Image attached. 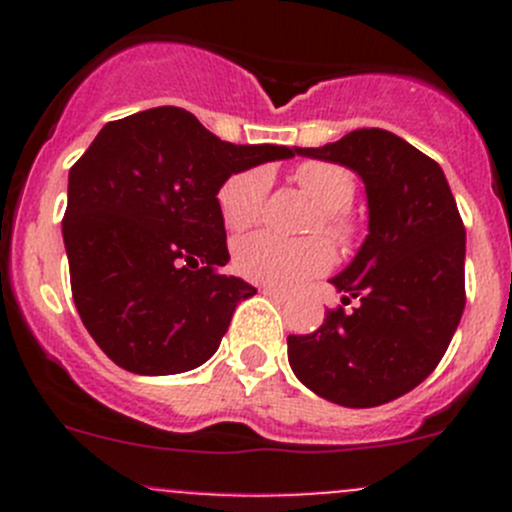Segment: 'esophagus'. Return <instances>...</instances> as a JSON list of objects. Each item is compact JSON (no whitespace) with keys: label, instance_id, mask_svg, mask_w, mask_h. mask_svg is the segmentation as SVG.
Segmentation results:
<instances>
[{"label":"esophagus","instance_id":"esophagus-1","mask_svg":"<svg viewBox=\"0 0 512 512\" xmlns=\"http://www.w3.org/2000/svg\"><path fill=\"white\" fill-rule=\"evenodd\" d=\"M262 294H265V297H270V299H275V302H280V304L289 302V297H287V294H285V292H280V289L262 287Z\"/></svg>","mask_w":512,"mask_h":512}]
</instances>
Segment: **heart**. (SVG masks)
I'll list each match as a JSON object with an SVG mask.
<instances>
[{"mask_svg":"<svg viewBox=\"0 0 512 512\" xmlns=\"http://www.w3.org/2000/svg\"><path fill=\"white\" fill-rule=\"evenodd\" d=\"M297 183L319 205L314 227H322L337 240L347 242L354 235V220L347 213L356 180L347 168L324 160H309L294 170ZM270 173L250 168L230 175L218 193L220 215L227 230H247L257 223L265 205ZM232 265L242 277L275 289H297L314 277L324 275L334 265V247L324 237L282 240L272 232H255L240 237L232 247Z\"/></svg>","mask_w":512,"mask_h":512,"instance_id":"heart-1","label":"heart"}]
</instances>
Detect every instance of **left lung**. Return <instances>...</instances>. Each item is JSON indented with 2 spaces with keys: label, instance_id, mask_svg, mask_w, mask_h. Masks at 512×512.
Segmentation results:
<instances>
[{
  "label": "left lung",
  "instance_id": "1",
  "mask_svg": "<svg viewBox=\"0 0 512 512\" xmlns=\"http://www.w3.org/2000/svg\"><path fill=\"white\" fill-rule=\"evenodd\" d=\"M297 156L354 170L369 235L332 277L342 302L312 334H289L287 359L332 404L371 409L416 389L446 354L466 307V227L441 165L381 128H359Z\"/></svg>",
  "mask_w": 512,
  "mask_h": 512
}]
</instances>
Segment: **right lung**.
Masks as SVG:
<instances>
[{
    "mask_svg": "<svg viewBox=\"0 0 512 512\" xmlns=\"http://www.w3.org/2000/svg\"><path fill=\"white\" fill-rule=\"evenodd\" d=\"M294 148L220 141L193 113L158 106L111 121L69 170L71 294L103 354L141 376L183 374L220 347L255 287L223 275L218 193L230 175Z\"/></svg>",
    "mask_w": 512,
    "mask_h": 512,
    "instance_id": "right-lung-1",
    "label": "right lung"
}]
</instances>
